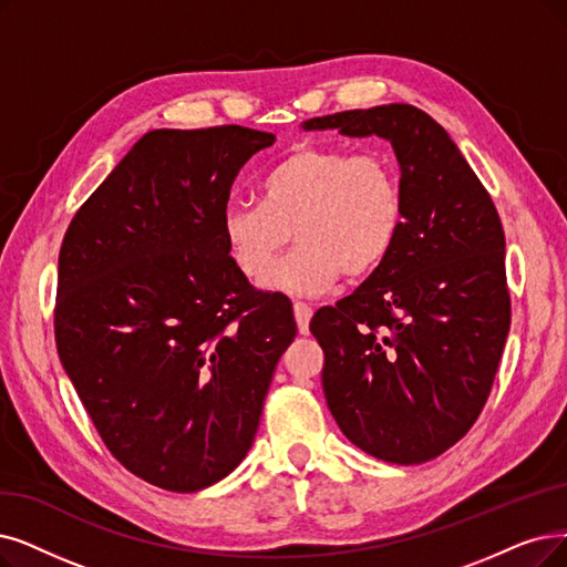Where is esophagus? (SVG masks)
Wrapping results in <instances>:
<instances>
[{"label":"esophagus","instance_id":"1","mask_svg":"<svg viewBox=\"0 0 567 567\" xmlns=\"http://www.w3.org/2000/svg\"><path fill=\"white\" fill-rule=\"evenodd\" d=\"M292 313H296L298 330L302 334H307L309 332V321H311V307L307 302H296V305H292Z\"/></svg>","mask_w":567,"mask_h":567}]
</instances>
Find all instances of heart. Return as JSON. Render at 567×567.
<instances>
[{
  "instance_id": "1",
  "label": "heart",
  "mask_w": 567,
  "mask_h": 567,
  "mask_svg": "<svg viewBox=\"0 0 567 567\" xmlns=\"http://www.w3.org/2000/svg\"><path fill=\"white\" fill-rule=\"evenodd\" d=\"M260 190L262 202L223 207L220 233L241 275L258 277L292 229L299 246L260 279L290 296H319L342 275H374L404 228L402 178L381 151L300 146L265 174Z\"/></svg>"
}]
</instances>
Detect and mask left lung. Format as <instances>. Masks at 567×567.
<instances>
[{
	"label": "left lung",
	"mask_w": 567,
	"mask_h": 567,
	"mask_svg": "<svg viewBox=\"0 0 567 567\" xmlns=\"http://www.w3.org/2000/svg\"><path fill=\"white\" fill-rule=\"evenodd\" d=\"M305 130L389 140L404 228L353 296L309 323L342 433L398 465L433 461L482 414L509 332L501 216L446 130L412 104L309 118Z\"/></svg>",
	"instance_id": "left-lung-1"
}]
</instances>
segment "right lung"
<instances>
[{
	"instance_id": "obj_1",
	"label": "right lung",
	"mask_w": 567,
	"mask_h": 567,
	"mask_svg": "<svg viewBox=\"0 0 567 567\" xmlns=\"http://www.w3.org/2000/svg\"><path fill=\"white\" fill-rule=\"evenodd\" d=\"M271 144L241 125L146 132L62 239V368L113 458L165 491L207 488L244 461L298 332L220 233L233 181Z\"/></svg>"
}]
</instances>
